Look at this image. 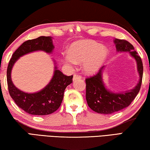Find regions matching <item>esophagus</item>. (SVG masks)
I'll use <instances>...</instances> for the list:
<instances>
[{
    "label": "esophagus",
    "instance_id": "1",
    "mask_svg": "<svg viewBox=\"0 0 150 150\" xmlns=\"http://www.w3.org/2000/svg\"><path fill=\"white\" fill-rule=\"evenodd\" d=\"M81 76L80 75L75 74L74 76H73V81L77 79H81Z\"/></svg>",
    "mask_w": 150,
    "mask_h": 150
}]
</instances>
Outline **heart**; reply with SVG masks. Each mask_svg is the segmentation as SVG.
Returning a JSON list of instances; mask_svg holds the SVG:
<instances>
[{"instance_id":"obj_1","label":"heart","mask_w":150,"mask_h":150,"mask_svg":"<svg viewBox=\"0 0 150 150\" xmlns=\"http://www.w3.org/2000/svg\"><path fill=\"white\" fill-rule=\"evenodd\" d=\"M108 55V51L104 45L92 41L81 40L71 45L69 55H65L64 62L70 66L83 62V71L93 74L100 69Z\"/></svg>"}]
</instances>
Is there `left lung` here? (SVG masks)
Segmentation results:
<instances>
[{"label": "left lung", "instance_id": "obj_1", "mask_svg": "<svg viewBox=\"0 0 150 150\" xmlns=\"http://www.w3.org/2000/svg\"><path fill=\"white\" fill-rule=\"evenodd\" d=\"M114 43L117 52H129L134 58L139 79L138 84L132 89L120 93L112 92L106 87L103 79L105 66L100 68L97 74L86 79V100L88 105L93 111L103 115L116 112L130 105L139 93L143 77V63L133 45L126 40L116 38Z\"/></svg>", "mask_w": 150, "mask_h": 150}]
</instances>
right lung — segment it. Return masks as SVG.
Returning a JSON list of instances; mask_svg holds the SVG:
<instances>
[{
  "instance_id": "add662e5",
  "label": "right lung",
  "mask_w": 150,
  "mask_h": 150,
  "mask_svg": "<svg viewBox=\"0 0 150 150\" xmlns=\"http://www.w3.org/2000/svg\"><path fill=\"white\" fill-rule=\"evenodd\" d=\"M52 39L51 36H40L24 42L14 52L7 68V83L10 95L18 107L32 115H47L56 111L62 103L65 88L73 82V75L63 74L57 69L54 61V75L50 83L40 91L28 93L15 87L11 79L12 69L20 57L29 53L36 51H43L47 54L52 53L54 49Z\"/></svg>"
}]
</instances>
